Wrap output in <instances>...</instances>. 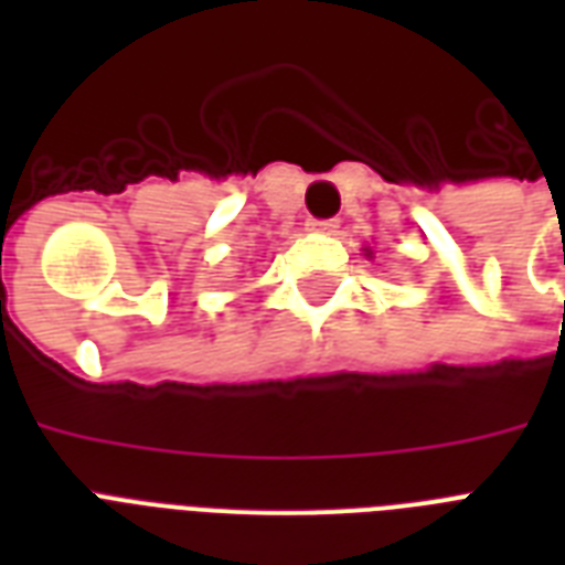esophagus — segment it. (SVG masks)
I'll return each instance as SVG.
<instances>
[{
  "instance_id": "obj_1",
  "label": "esophagus",
  "mask_w": 565,
  "mask_h": 565,
  "mask_svg": "<svg viewBox=\"0 0 565 565\" xmlns=\"http://www.w3.org/2000/svg\"><path fill=\"white\" fill-rule=\"evenodd\" d=\"M308 228L319 231V234H334V231L340 228V222L337 220H310Z\"/></svg>"
}]
</instances>
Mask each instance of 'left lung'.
<instances>
[{
  "label": "left lung",
  "mask_w": 565,
  "mask_h": 565,
  "mask_svg": "<svg viewBox=\"0 0 565 565\" xmlns=\"http://www.w3.org/2000/svg\"><path fill=\"white\" fill-rule=\"evenodd\" d=\"M366 255H372V252H370V248H366Z\"/></svg>",
  "instance_id": "left-lung-1"
}]
</instances>
